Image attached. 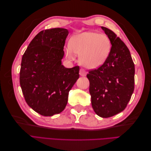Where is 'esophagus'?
<instances>
[{
	"label": "esophagus",
	"instance_id": "obj_1",
	"mask_svg": "<svg viewBox=\"0 0 151 151\" xmlns=\"http://www.w3.org/2000/svg\"><path fill=\"white\" fill-rule=\"evenodd\" d=\"M79 74L81 76H86L87 74V72H86V70L84 69V68H81L80 69V72H79Z\"/></svg>",
	"mask_w": 151,
	"mask_h": 151
}]
</instances>
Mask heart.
Segmentation results:
<instances>
[{"label": "heart", "mask_w": 151, "mask_h": 151, "mask_svg": "<svg viewBox=\"0 0 151 151\" xmlns=\"http://www.w3.org/2000/svg\"><path fill=\"white\" fill-rule=\"evenodd\" d=\"M110 50L111 42L106 35L89 31L73 36L66 53L70 58L74 57V53L79 55L82 65L94 69L101 67L106 60Z\"/></svg>", "instance_id": "heart-1"}]
</instances>
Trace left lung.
I'll return each mask as SVG.
<instances>
[{
  "instance_id": "obj_1",
  "label": "left lung",
  "mask_w": 151,
  "mask_h": 151,
  "mask_svg": "<svg viewBox=\"0 0 151 151\" xmlns=\"http://www.w3.org/2000/svg\"><path fill=\"white\" fill-rule=\"evenodd\" d=\"M111 43L103 64L87 74L89 81L91 104L103 118L124 110L134 91L135 65L129 48L111 30L101 26Z\"/></svg>"
}]
</instances>
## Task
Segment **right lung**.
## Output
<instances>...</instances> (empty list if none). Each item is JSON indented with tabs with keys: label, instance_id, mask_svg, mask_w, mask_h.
<instances>
[{
	"label": "right lung",
	"instance_id": "1",
	"mask_svg": "<svg viewBox=\"0 0 151 151\" xmlns=\"http://www.w3.org/2000/svg\"><path fill=\"white\" fill-rule=\"evenodd\" d=\"M67 29L40 31L32 40L22 57L19 82L25 101L34 111L51 116L61 113L68 92L79 77V67L62 65Z\"/></svg>",
	"mask_w": 151,
	"mask_h": 151
}]
</instances>
